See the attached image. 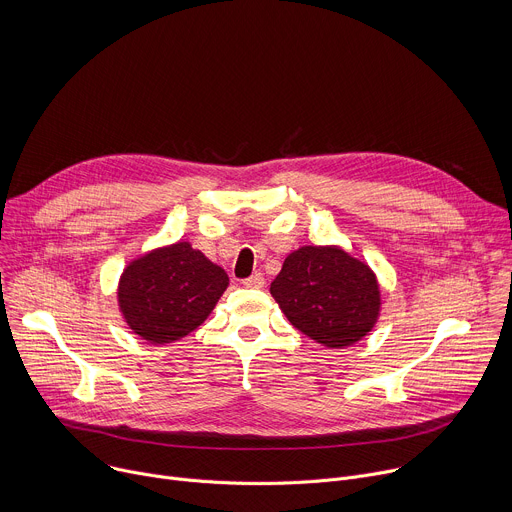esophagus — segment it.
Wrapping results in <instances>:
<instances>
[{
    "label": "esophagus",
    "mask_w": 512,
    "mask_h": 512,
    "mask_svg": "<svg viewBox=\"0 0 512 512\" xmlns=\"http://www.w3.org/2000/svg\"><path fill=\"white\" fill-rule=\"evenodd\" d=\"M243 285H245V287H255V289H259V287L265 285V279H263L261 273H253L251 277L243 279Z\"/></svg>",
    "instance_id": "esophagus-1"
}]
</instances>
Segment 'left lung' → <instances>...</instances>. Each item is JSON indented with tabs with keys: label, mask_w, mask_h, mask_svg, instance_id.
I'll list each match as a JSON object with an SVG mask.
<instances>
[{
	"label": "left lung",
	"mask_w": 512,
	"mask_h": 512,
	"mask_svg": "<svg viewBox=\"0 0 512 512\" xmlns=\"http://www.w3.org/2000/svg\"><path fill=\"white\" fill-rule=\"evenodd\" d=\"M269 291L291 326L328 348L356 344L381 314L375 271L338 245L289 253Z\"/></svg>",
	"instance_id": "left-lung-1"
}]
</instances>
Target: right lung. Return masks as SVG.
<instances>
[{
  "label": "right lung",
  "mask_w": 512,
  "mask_h": 512,
  "mask_svg": "<svg viewBox=\"0 0 512 512\" xmlns=\"http://www.w3.org/2000/svg\"><path fill=\"white\" fill-rule=\"evenodd\" d=\"M229 287V275L188 241L129 261L117 285V306L148 344H170L194 332Z\"/></svg>",
  "instance_id": "right-lung-1"
}]
</instances>
